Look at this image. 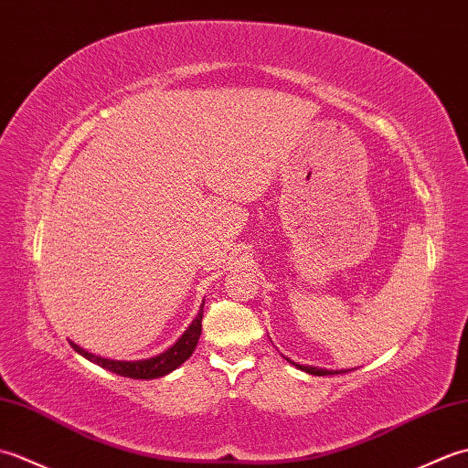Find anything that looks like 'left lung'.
I'll list each match as a JSON object with an SVG mask.
<instances>
[{
    "instance_id": "left-lung-1",
    "label": "left lung",
    "mask_w": 468,
    "mask_h": 468,
    "mask_svg": "<svg viewBox=\"0 0 468 468\" xmlns=\"http://www.w3.org/2000/svg\"><path fill=\"white\" fill-rule=\"evenodd\" d=\"M287 362L293 364L297 370L302 372H307V374H314V376H330V374H344V370H327V367H317V366H307V364H297V362H292L290 357H285Z\"/></svg>"
}]
</instances>
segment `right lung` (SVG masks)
<instances>
[{"instance_id": "obj_1", "label": "right lung", "mask_w": 468, "mask_h": 468, "mask_svg": "<svg viewBox=\"0 0 468 468\" xmlns=\"http://www.w3.org/2000/svg\"><path fill=\"white\" fill-rule=\"evenodd\" d=\"M203 305H205V300L201 303V310H198L195 320L191 322V325L186 327L185 334L178 337V340L171 347H168V350H165L158 356L146 357V360H133V362L131 360H111V357H102V356L88 352L74 342H69V346H72L78 354L84 356L86 360H90L101 367H106V370H111L118 376L134 378V380H153V378H161V376L171 374L173 370H176L178 366L191 357V354L195 352V347L198 344V337H201Z\"/></svg>"}]
</instances>
